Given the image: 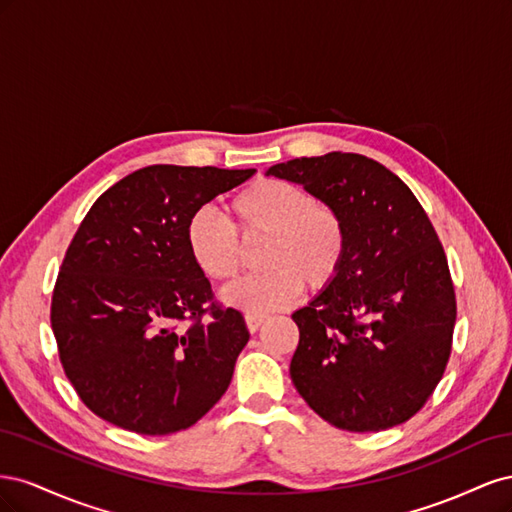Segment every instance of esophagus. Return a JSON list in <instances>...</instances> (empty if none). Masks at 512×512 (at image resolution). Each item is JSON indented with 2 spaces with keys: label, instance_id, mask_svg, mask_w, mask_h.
<instances>
[{
  "label": "esophagus",
  "instance_id": "esophagus-1",
  "mask_svg": "<svg viewBox=\"0 0 512 512\" xmlns=\"http://www.w3.org/2000/svg\"><path fill=\"white\" fill-rule=\"evenodd\" d=\"M262 322H265V318L262 316H245V324H247V329H250V333H256L262 327Z\"/></svg>",
  "mask_w": 512,
  "mask_h": 512
}]
</instances>
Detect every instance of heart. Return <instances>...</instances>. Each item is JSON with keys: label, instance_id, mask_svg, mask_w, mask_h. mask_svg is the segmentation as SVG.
<instances>
[{"label": "heart", "instance_id": "obj_1", "mask_svg": "<svg viewBox=\"0 0 512 512\" xmlns=\"http://www.w3.org/2000/svg\"><path fill=\"white\" fill-rule=\"evenodd\" d=\"M247 245L265 243L262 275L228 286L222 301L247 316H267L299 299L303 284L322 290L342 271L348 232L337 209L320 203L312 192L284 179H260L230 203ZM185 241L200 273L230 282L243 269V244L235 226L211 209L190 215Z\"/></svg>", "mask_w": 512, "mask_h": 512}]
</instances>
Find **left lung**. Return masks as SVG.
Returning <instances> with one entry per match:
<instances>
[{"instance_id":"8db88e82","label":"left lung","mask_w":512,"mask_h":512,"mask_svg":"<svg viewBox=\"0 0 512 512\" xmlns=\"http://www.w3.org/2000/svg\"><path fill=\"white\" fill-rule=\"evenodd\" d=\"M339 211L348 232L335 282L292 314L299 346L290 378L307 406L346 431L406 423L451 356L455 288L421 203L389 168L359 153L275 164Z\"/></svg>"}]
</instances>
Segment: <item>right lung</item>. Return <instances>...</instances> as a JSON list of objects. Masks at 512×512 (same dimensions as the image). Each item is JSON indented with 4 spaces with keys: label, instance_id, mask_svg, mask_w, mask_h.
Returning a JSON list of instances; mask_svg holds the SVG:
<instances>
[{
    "label": "right lung",
    "instance_id": "add662e5",
    "mask_svg": "<svg viewBox=\"0 0 512 512\" xmlns=\"http://www.w3.org/2000/svg\"><path fill=\"white\" fill-rule=\"evenodd\" d=\"M254 173L145 166L108 188L76 230L51 324L68 380L106 423L166 436L226 393L250 331L237 309L207 307L211 284L194 265L185 228L194 211ZM188 317L183 332L178 322Z\"/></svg>",
    "mask_w": 512,
    "mask_h": 512
}]
</instances>
